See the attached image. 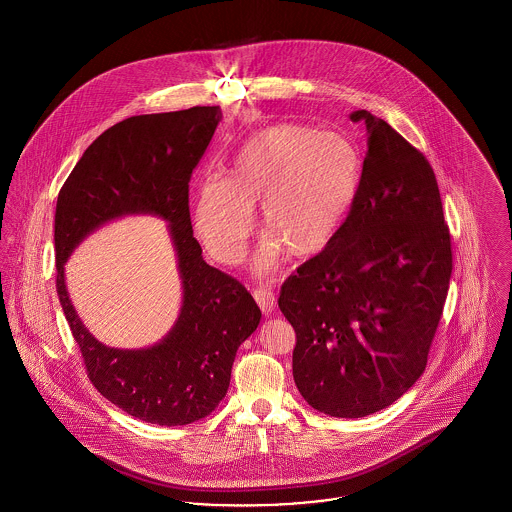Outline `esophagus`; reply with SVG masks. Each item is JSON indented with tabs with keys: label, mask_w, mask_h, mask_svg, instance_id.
Instances as JSON below:
<instances>
[{
	"label": "esophagus",
	"mask_w": 512,
	"mask_h": 512,
	"mask_svg": "<svg viewBox=\"0 0 512 512\" xmlns=\"http://www.w3.org/2000/svg\"><path fill=\"white\" fill-rule=\"evenodd\" d=\"M253 297L255 301L259 303V307L263 309V313H272L274 307H276V297L272 293L270 286H261V288H255L253 290Z\"/></svg>",
	"instance_id": "34e87169"
}]
</instances>
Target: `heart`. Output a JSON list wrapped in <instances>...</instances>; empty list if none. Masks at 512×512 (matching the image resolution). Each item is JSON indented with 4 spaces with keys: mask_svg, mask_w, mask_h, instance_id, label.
I'll use <instances>...</instances> for the list:
<instances>
[{
    "mask_svg": "<svg viewBox=\"0 0 512 512\" xmlns=\"http://www.w3.org/2000/svg\"><path fill=\"white\" fill-rule=\"evenodd\" d=\"M359 147L340 132L309 124H274L251 134L232 157L226 180H205L194 226L205 249L224 265L242 261L259 203L267 232L253 267L268 272L286 249L307 257L330 244L361 186Z\"/></svg>",
    "mask_w": 512,
    "mask_h": 512,
    "instance_id": "heart-1",
    "label": "heart"
}]
</instances>
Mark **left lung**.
I'll list each match as a JSON object with an SVG mask.
<instances>
[{
    "mask_svg": "<svg viewBox=\"0 0 512 512\" xmlns=\"http://www.w3.org/2000/svg\"><path fill=\"white\" fill-rule=\"evenodd\" d=\"M368 132L363 176L340 230L278 297L295 330L293 380L320 413L361 418L420 378L453 270L436 174L390 124Z\"/></svg>",
    "mask_w": 512,
    "mask_h": 512,
    "instance_id": "1",
    "label": "left lung"
}]
</instances>
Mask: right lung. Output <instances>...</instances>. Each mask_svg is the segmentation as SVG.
<instances>
[{
  "label": "right lung",
  "instance_id": "obj_1",
  "mask_svg": "<svg viewBox=\"0 0 512 512\" xmlns=\"http://www.w3.org/2000/svg\"><path fill=\"white\" fill-rule=\"evenodd\" d=\"M220 119V107L124 119L84 151L57 197V295L88 378L124 413L159 426L192 424L219 407L236 351L261 320L251 293L203 261L192 230L190 178ZM126 214H155L170 222L183 278L181 315L172 332L146 350H115L96 341L64 286V263L73 247Z\"/></svg>",
  "mask_w": 512,
  "mask_h": 512
}]
</instances>
